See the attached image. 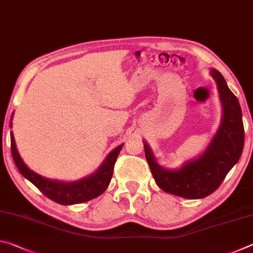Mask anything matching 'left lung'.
I'll list each match as a JSON object with an SVG mask.
<instances>
[{
  "label": "left lung",
  "instance_id": "obj_1",
  "mask_svg": "<svg viewBox=\"0 0 253 253\" xmlns=\"http://www.w3.org/2000/svg\"><path fill=\"white\" fill-rule=\"evenodd\" d=\"M223 109L222 122L202 155L188 161L178 169L162 168L149 145L144 142L145 156L153 177L166 193L185 199H203L212 194L237 164L245 144L242 111L238 98L230 90L219 71L211 69Z\"/></svg>",
  "mask_w": 253,
  "mask_h": 253
}]
</instances>
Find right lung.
<instances>
[{"label": "right lung", "instance_id": "right-lung-1", "mask_svg": "<svg viewBox=\"0 0 253 253\" xmlns=\"http://www.w3.org/2000/svg\"><path fill=\"white\" fill-rule=\"evenodd\" d=\"M123 145H119L114 151H111L100 165V168L93 174L81 178L79 181L60 182L41 176L24 164L22 158L19 155L18 149H16L14 136L11 131V152L20 173L39 188L46 198L62 205L84 203L104 193L113 177L115 163H116L119 152L122 151Z\"/></svg>", "mask_w": 253, "mask_h": 253}]
</instances>
